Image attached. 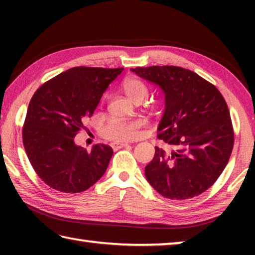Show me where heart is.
Returning <instances> with one entry per match:
<instances>
[{
	"mask_svg": "<svg viewBox=\"0 0 255 255\" xmlns=\"http://www.w3.org/2000/svg\"><path fill=\"white\" fill-rule=\"evenodd\" d=\"M115 131L117 132V136L120 138V139L125 141L131 140L133 135H135L133 129L130 126H128V125H123V126L116 127Z\"/></svg>",
	"mask_w": 255,
	"mask_h": 255,
	"instance_id": "obj_1",
	"label": "heart"
}]
</instances>
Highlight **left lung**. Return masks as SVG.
Returning a JSON list of instances; mask_svg holds the SVG:
<instances>
[{"label":"left lung","mask_w":255,"mask_h":255,"mask_svg":"<svg viewBox=\"0 0 255 255\" xmlns=\"http://www.w3.org/2000/svg\"><path fill=\"white\" fill-rule=\"evenodd\" d=\"M120 73L119 68L74 67L34 92L22 130L23 145L33 170L50 188L83 192L105 174L114 154L110 146L92 139L81 146L74 138Z\"/></svg>","instance_id":"left-lung-1"}]
</instances>
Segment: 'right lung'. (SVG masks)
<instances>
[{
	"label": "right lung",
	"instance_id": "right-lung-1",
	"mask_svg": "<svg viewBox=\"0 0 255 255\" xmlns=\"http://www.w3.org/2000/svg\"><path fill=\"white\" fill-rule=\"evenodd\" d=\"M132 72L164 97L158 139L145 167L148 183L169 199H189L213 185L230 159L234 133L228 107L209 82L176 66L137 67Z\"/></svg>",
	"mask_w": 255,
	"mask_h": 255
}]
</instances>
